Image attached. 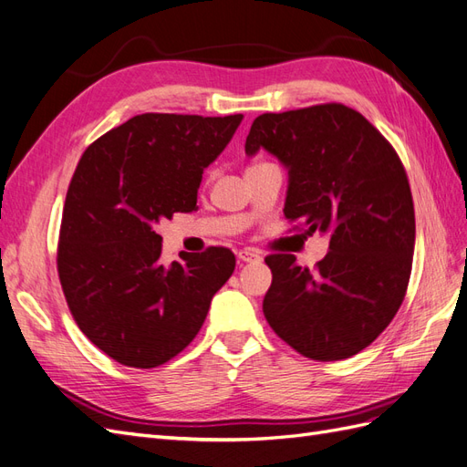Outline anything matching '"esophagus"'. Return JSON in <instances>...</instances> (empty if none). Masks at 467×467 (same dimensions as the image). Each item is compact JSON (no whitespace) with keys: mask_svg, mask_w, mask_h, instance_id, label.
<instances>
[{"mask_svg":"<svg viewBox=\"0 0 467 467\" xmlns=\"http://www.w3.org/2000/svg\"><path fill=\"white\" fill-rule=\"evenodd\" d=\"M237 259L244 261V263H259L261 255L255 249H242L237 253Z\"/></svg>","mask_w":467,"mask_h":467,"instance_id":"obj_1","label":"esophagus"}]
</instances>
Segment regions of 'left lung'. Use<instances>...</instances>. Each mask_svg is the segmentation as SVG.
Returning a JSON list of instances; mask_svg holds the SVG:
<instances>
[{
    "label": "left lung",
    "mask_w": 467,
    "mask_h": 467,
    "mask_svg": "<svg viewBox=\"0 0 467 467\" xmlns=\"http://www.w3.org/2000/svg\"><path fill=\"white\" fill-rule=\"evenodd\" d=\"M266 150L288 169L285 216L329 235L316 271L268 255L263 300L273 331L312 360H343L384 331L405 298L415 208L400 155L360 112L341 103L265 112L245 153Z\"/></svg>",
    "instance_id": "8db88e82"
}]
</instances>
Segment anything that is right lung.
<instances>
[{
	"instance_id": "right-lung-1",
	"label": "right lung",
	"mask_w": 467,
	"mask_h": 467,
	"mask_svg": "<svg viewBox=\"0 0 467 467\" xmlns=\"http://www.w3.org/2000/svg\"><path fill=\"white\" fill-rule=\"evenodd\" d=\"M242 120L146 112L83 151L66 194L58 275L79 329L112 360L155 368L177 357L232 276L225 247L165 266L153 228L196 210L204 169Z\"/></svg>"
}]
</instances>
